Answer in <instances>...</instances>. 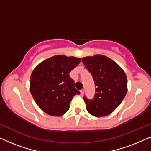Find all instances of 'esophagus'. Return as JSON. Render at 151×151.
I'll list each match as a JSON object with an SVG mask.
<instances>
[{"instance_id":"obj_1","label":"esophagus","mask_w":151,"mask_h":151,"mask_svg":"<svg viewBox=\"0 0 151 151\" xmlns=\"http://www.w3.org/2000/svg\"><path fill=\"white\" fill-rule=\"evenodd\" d=\"M84 89H82V90H80V94L82 95H83L84 94Z\"/></svg>"}]
</instances>
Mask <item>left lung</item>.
Segmentation results:
<instances>
[{
    "mask_svg": "<svg viewBox=\"0 0 151 151\" xmlns=\"http://www.w3.org/2000/svg\"><path fill=\"white\" fill-rule=\"evenodd\" d=\"M82 61L95 83L93 98H83L86 110L93 116H106L115 110L127 94L126 74L117 63L104 55L82 58Z\"/></svg>",
    "mask_w": 151,
    "mask_h": 151,
    "instance_id": "8db88e82",
    "label": "left lung"
}]
</instances>
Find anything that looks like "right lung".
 <instances>
[{
	"label": "right lung",
	"mask_w": 151,
	"mask_h": 151,
	"mask_svg": "<svg viewBox=\"0 0 151 151\" xmlns=\"http://www.w3.org/2000/svg\"><path fill=\"white\" fill-rule=\"evenodd\" d=\"M80 58L55 55L35 68L30 78V91L38 106L47 114L61 116L69 109V103L80 92L69 73Z\"/></svg>",
	"instance_id": "right-lung-1"
}]
</instances>
